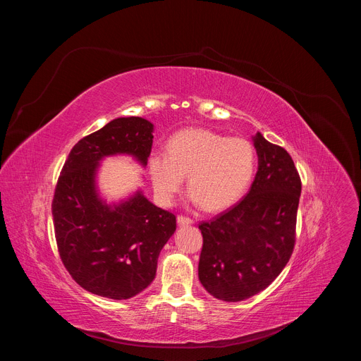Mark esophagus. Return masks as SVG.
Returning a JSON list of instances; mask_svg holds the SVG:
<instances>
[{
    "instance_id": "1",
    "label": "esophagus",
    "mask_w": 361,
    "mask_h": 361,
    "mask_svg": "<svg viewBox=\"0 0 361 361\" xmlns=\"http://www.w3.org/2000/svg\"><path fill=\"white\" fill-rule=\"evenodd\" d=\"M177 223H178L180 226H190V224H192L194 221H192V219H190V217H187V216H178V217H177Z\"/></svg>"
}]
</instances>
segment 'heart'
Returning <instances> with one entry per match:
<instances>
[{"instance_id": "b5f03b06", "label": "heart", "mask_w": 361, "mask_h": 361, "mask_svg": "<svg viewBox=\"0 0 361 361\" xmlns=\"http://www.w3.org/2000/svg\"><path fill=\"white\" fill-rule=\"evenodd\" d=\"M255 169L252 144L243 137H224L204 128H187L170 137L166 154H152L148 171L152 188L170 204L187 176L191 201L217 212L235 202Z\"/></svg>"}]
</instances>
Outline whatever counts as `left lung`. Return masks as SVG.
Here are the masks:
<instances>
[{"instance_id":"left-lung-1","label":"left lung","mask_w":361,"mask_h":361,"mask_svg":"<svg viewBox=\"0 0 361 361\" xmlns=\"http://www.w3.org/2000/svg\"><path fill=\"white\" fill-rule=\"evenodd\" d=\"M259 170L247 195L202 221L198 279L212 295L241 301L267 288L288 263L294 243L301 180L290 154L252 137Z\"/></svg>"}]
</instances>
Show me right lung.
<instances>
[{
    "instance_id": "add662e5",
    "label": "right lung",
    "mask_w": 361,
    "mask_h": 361,
    "mask_svg": "<svg viewBox=\"0 0 361 361\" xmlns=\"http://www.w3.org/2000/svg\"><path fill=\"white\" fill-rule=\"evenodd\" d=\"M154 126L141 117H121L81 138L68 154L53 200V220L61 262L84 290L127 300L156 277L161 248L176 231V216L137 191L118 204L98 194L99 161L128 154L142 166Z\"/></svg>"
}]
</instances>
